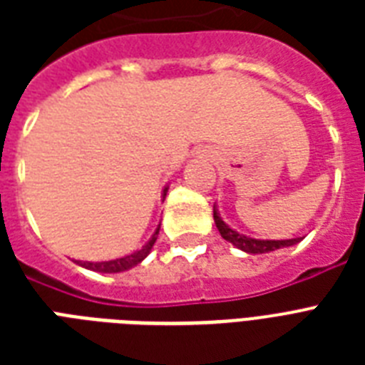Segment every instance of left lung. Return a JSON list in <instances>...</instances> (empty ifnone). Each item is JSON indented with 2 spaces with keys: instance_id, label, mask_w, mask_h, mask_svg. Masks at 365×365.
<instances>
[{
  "instance_id": "left-lung-1",
  "label": "left lung",
  "mask_w": 365,
  "mask_h": 365,
  "mask_svg": "<svg viewBox=\"0 0 365 365\" xmlns=\"http://www.w3.org/2000/svg\"><path fill=\"white\" fill-rule=\"evenodd\" d=\"M214 222H216V227L220 231L223 239L231 242L233 246H237L239 250L246 252V254H269V252H274V250L288 248V246H294V244L299 242L303 237H297V239H286V240H261V239H250V237H244V235L237 233L233 229L229 227L227 223L223 222L220 214H217L216 206H214Z\"/></svg>"
}]
</instances>
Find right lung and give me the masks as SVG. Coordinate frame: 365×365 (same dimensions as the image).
<instances>
[{
  "label": "right lung",
  "mask_w": 365,
  "mask_h": 365,
  "mask_svg": "<svg viewBox=\"0 0 365 365\" xmlns=\"http://www.w3.org/2000/svg\"><path fill=\"white\" fill-rule=\"evenodd\" d=\"M165 195H166V189H165ZM159 229H160V225L155 229L153 237L149 239V242L145 244V246H142V248L138 250V252H134V254L125 255V257H119V259H111V261H77V263H79L81 267H85V269H91V271H96V272L128 271V269L136 267L138 263H142V261L148 257V254L151 252V248H153L155 240H157Z\"/></svg>",
  "instance_id": "right-lung-1"
}]
</instances>
